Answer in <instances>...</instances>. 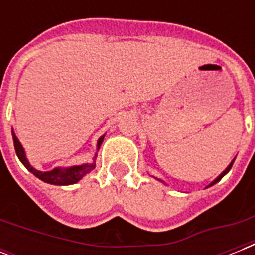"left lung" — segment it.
<instances>
[{
    "instance_id": "1",
    "label": "left lung",
    "mask_w": 255,
    "mask_h": 255,
    "mask_svg": "<svg viewBox=\"0 0 255 255\" xmlns=\"http://www.w3.org/2000/svg\"><path fill=\"white\" fill-rule=\"evenodd\" d=\"M233 163H234V161H232V163H230V165H229V167L226 168V169L224 170V172H222V173L220 174V176H218V177L216 178V180H214V181L212 182V184H210V185H214V184H216V182H218V181H220V180H221V178L224 177V176H225V174L228 173V172H229V170H230V168H232V165H233Z\"/></svg>"
}]
</instances>
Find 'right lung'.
Here are the masks:
<instances>
[{"mask_svg":"<svg viewBox=\"0 0 255 255\" xmlns=\"http://www.w3.org/2000/svg\"><path fill=\"white\" fill-rule=\"evenodd\" d=\"M103 137L102 136L98 141V148L100 147V144L103 141ZM13 141H14V149H15V153H17L18 159L21 160V163L25 165L27 169L37 176L39 180L45 182H49V184H54V185H70V184H75L81 180L85 174L90 173L92 169H95V164H85V165H79V167H73V168H66V169H61V168H57V169L49 170V172H39V170L34 169L31 165L29 164V161L26 160L25 152H23V148H22L21 143L18 141V139L15 137V135L13 133Z\"/></svg>","mask_w":255,"mask_h":255,"instance_id":"right-lung-1","label":"right lung"}]
</instances>
